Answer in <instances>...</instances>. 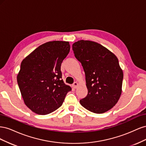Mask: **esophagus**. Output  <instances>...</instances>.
<instances>
[{
	"label": "esophagus",
	"mask_w": 146,
	"mask_h": 146,
	"mask_svg": "<svg viewBox=\"0 0 146 146\" xmlns=\"http://www.w3.org/2000/svg\"><path fill=\"white\" fill-rule=\"evenodd\" d=\"M78 86V83H77V82H74V83H73V85H72V87L74 88H75V89H76V88H77V87Z\"/></svg>",
	"instance_id": "1"
}]
</instances>
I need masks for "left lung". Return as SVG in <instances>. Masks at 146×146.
<instances>
[{
    "mask_svg": "<svg viewBox=\"0 0 146 146\" xmlns=\"http://www.w3.org/2000/svg\"><path fill=\"white\" fill-rule=\"evenodd\" d=\"M72 50L83 68L88 91L80 104L94 113L108 111L122 93L123 75L116 56L100 44L88 40L74 42Z\"/></svg>",
    "mask_w": 146,
    "mask_h": 146,
    "instance_id": "8db88e82",
    "label": "left lung"
}]
</instances>
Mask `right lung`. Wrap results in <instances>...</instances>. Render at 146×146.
Here are the masks:
<instances>
[{"instance_id":"obj_1","label":"right lung","mask_w":146,"mask_h":146,"mask_svg":"<svg viewBox=\"0 0 146 146\" xmlns=\"http://www.w3.org/2000/svg\"><path fill=\"white\" fill-rule=\"evenodd\" d=\"M69 50L68 41H49L21 62L17 81L25 104L33 112L45 115L55 111L71 91L61 79V64Z\"/></svg>"}]
</instances>
